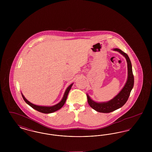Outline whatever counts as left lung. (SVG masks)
Wrapping results in <instances>:
<instances>
[{
    "mask_svg": "<svg viewBox=\"0 0 152 152\" xmlns=\"http://www.w3.org/2000/svg\"><path fill=\"white\" fill-rule=\"evenodd\" d=\"M113 50L118 52L126 58L128 66V77L126 82L121 91L109 101L97 102L92 100L89 96L87 94L88 102L90 107L96 111L101 113H110L122 107L128 100L130 96V92L134 86V76L132 63L129 56L126 53L118 48H114Z\"/></svg>",
    "mask_w": 152,
    "mask_h": 152,
    "instance_id": "left-lung-1",
    "label": "left lung"
}]
</instances>
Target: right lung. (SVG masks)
<instances>
[{
  "label": "right lung",
  "mask_w": 152,
  "mask_h": 152,
  "mask_svg": "<svg viewBox=\"0 0 152 152\" xmlns=\"http://www.w3.org/2000/svg\"><path fill=\"white\" fill-rule=\"evenodd\" d=\"M73 84V83L71 84L69 87L66 88L61 100L57 104H56L55 105H53V106L48 107V106H40V105H35V104L30 102L29 101H28L25 98L24 95L22 94V97H23V99H24L25 102L27 104H28L29 106L31 107L32 108L35 109L36 110L40 112L43 113H53L54 112H56V111L58 110V109L61 108L63 107V106L64 105L66 100V98H67V96H68V94H69V91L71 89V87L72 86Z\"/></svg>",
  "instance_id": "right-lung-1"
}]
</instances>
